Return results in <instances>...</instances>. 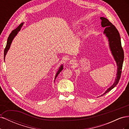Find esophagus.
<instances>
[{"instance_id": "obj_1", "label": "esophagus", "mask_w": 129, "mask_h": 129, "mask_svg": "<svg viewBox=\"0 0 129 129\" xmlns=\"http://www.w3.org/2000/svg\"><path fill=\"white\" fill-rule=\"evenodd\" d=\"M69 63H70V64H75V61H74V60H71L69 62Z\"/></svg>"}]
</instances>
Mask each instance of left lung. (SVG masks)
Here are the masks:
<instances>
[{
    "label": "left lung",
    "instance_id": "left-lung-1",
    "mask_svg": "<svg viewBox=\"0 0 129 129\" xmlns=\"http://www.w3.org/2000/svg\"><path fill=\"white\" fill-rule=\"evenodd\" d=\"M101 25L103 27H105L104 33L108 38L109 41V46L111 50V53L114 56L115 60L117 65V74L115 82L111 87L109 88L105 91L104 94L110 91L118 84L122 73L123 63L124 61V51L121 44L120 35L118 30L116 27L113 25L108 19L104 17H101Z\"/></svg>",
    "mask_w": 129,
    "mask_h": 129
}]
</instances>
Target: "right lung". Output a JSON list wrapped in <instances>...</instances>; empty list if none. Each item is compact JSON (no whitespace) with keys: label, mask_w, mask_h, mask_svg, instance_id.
Here are the masks:
<instances>
[{"label":"right lung","mask_w":129,"mask_h":129,"mask_svg":"<svg viewBox=\"0 0 129 129\" xmlns=\"http://www.w3.org/2000/svg\"><path fill=\"white\" fill-rule=\"evenodd\" d=\"M23 24L22 23V24H21L20 25H19L17 28H15V29H14L12 31V32L11 33V34H10V36L8 38V39H7V44H6V47L4 49V60H5V55L6 54L7 52V51H8V50L9 49L10 47V46H11V44L12 43V41L13 38L15 37V36H16V35L17 34L18 32H19V30H20V28L21 27H22ZM63 69V66H61V67H60L59 68V70H58V71L57 72V73H56V76H55V79L56 77H57V76L59 74V73L61 72V71H62V70Z\"/></svg>","instance_id":"1"}]
</instances>
